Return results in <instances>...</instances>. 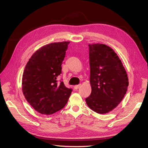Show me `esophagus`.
Wrapping results in <instances>:
<instances>
[{
	"label": "esophagus",
	"instance_id": "esophagus-1",
	"mask_svg": "<svg viewBox=\"0 0 148 148\" xmlns=\"http://www.w3.org/2000/svg\"><path fill=\"white\" fill-rule=\"evenodd\" d=\"M80 87H81V84L75 85V86H74V89H78Z\"/></svg>",
	"mask_w": 148,
	"mask_h": 148
}]
</instances>
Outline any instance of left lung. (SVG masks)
Instances as JSON below:
<instances>
[{"label":"left lung","mask_w":148,"mask_h":148,"mask_svg":"<svg viewBox=\"0 0 148 148\" xmlns=\"http://www.w3.org/2000/svg\"><path fill=\"white\" fill-rule=\"evenodd\" d=\"M88 46L92 91L86 102L96 113L106 114L122 101L128 86V76L112 49L102 44Z\"/></svg>","instance_id":"left-lung-1"}]
</instances>
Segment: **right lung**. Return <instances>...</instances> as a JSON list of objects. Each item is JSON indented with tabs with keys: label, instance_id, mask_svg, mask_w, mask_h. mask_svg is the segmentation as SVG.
<instances>
[{
	"label": "right lung",
	"instance_id": "1",
	"mask_svg": "<svg viewBox=\"0 0 148 148\" xmlns=\"http://www.w3.org/2000/svg\"><path fill=\"white\" fill-rule=\"evenodd\" d=\"M70 42L51 43L31 56L22 78V91L29 104L42 114L50 115L63 109L72 89L57 82Z\"/></svg>",
	"mask_w": 148,
	"mask_h": 148
}]
</instances>
